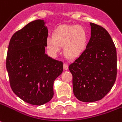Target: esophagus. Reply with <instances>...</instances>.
I'll return each instance as SVG.
<instances>
[{
  "instance_id": "obj_1",
  "label": "esophagus",
  "mask_w": 122,
  "mask_h": 122,
  "mask_svg": "<svg viewBox=\"0 0 122 122\" xmlns=\"http://www.w3.org/2000/svg\"><path fill=\"white\" fill-rule=\"evenodd\" d=\"M68 68H69V66H68V65L67 63H63V69L64 70H67L68 69Z\"/></svg>"
}]
</instances>
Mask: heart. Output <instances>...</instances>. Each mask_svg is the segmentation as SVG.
<instances>
[{"instance_id":"obj_1","label":"heart","mask_w":122,"mask_h":122,"mask_svg":"<svg viewBox=\"0 0 122 122\" xmlns=\"http://www.w3.org/2000/svg\"><path fill=\"white\" fill-rule=\"evenodd\" d=\"M87 32L83 27L76 25H63L58 27L52 37H47L46 46L51 55L55 56L63 46L65 55L75 59L85 51L87 45Z\"/></svg>"}]
</instances>
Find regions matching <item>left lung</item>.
<instances>
[{
  "mask_svg": "<svg viewBox=\"0 0 122 122\" xmlns=\"http://www.w3.org/2000/svg\"><path fill=\"white\" fill-rule=\"evenodd\" d=\"M90 24L91 36L86 49L69 66L74 95L84 102L103 98L114 86L117 75L116 49L111 36L102 26Z\"/></svg>",
  "mask_w": 122,
  "mask_h": 122,
  "instance_id": "8db88e82",
  "label": "left lung"
}]
</instances>
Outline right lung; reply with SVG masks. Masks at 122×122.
<instances>
[{
    "label": "right lung",
    "instance_id": "add662e5",
    "mask_svg": "<svg viewBox=\"0 0 122 122\" xmlns=\"http://www.w3.org/2000/svg\"><path fill=\"white\" fill-rule=\"evenodd\" d=\"M43 20L25 25L12 36L6 57L11 88L24 102L40 106L53 97V82L63 69V62L46 54L48 30Z\"/></svg>",
    "mask_w": 122,
    "mask_h": 122
}]
</instances>
